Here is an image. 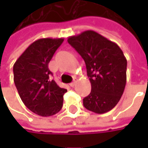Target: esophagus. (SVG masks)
I'll return each mask as SVG.
<instances>
[{"label":"esophagus","instance_id":"obj_1","mask_svg":"<svg viewBox=\"0 0 148 148\" xmlns=\"http://www.w3.org/2000/svg\"><path fill=\"white\" fill-rule=\"evenodd\" d=\"M75 84H76V81H74V82L70 83V86H71V87H74V86H75Z\"/></svg>","mask_w":148,"mask_h":148}]
</instances>
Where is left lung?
Wrapping results in <instances>:
<instances>
[{"label":"left lung","instance_id":"left-lung-1","mask_svg":"<svg viewBox=\"0 0 148 148\" xmlns=\"http://www.w3.org/2000/svg\"><path fill=\"white\" fill-rule=\"evenodd\" d=\"M84 59L92 91L84 98L86 109L97 114L112 110L119 102L127 80V60L119 46L94 31L68 38Z\"/></svg>","mask_w":148,"mask_h":148}]
</instances>
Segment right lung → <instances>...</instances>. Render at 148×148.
<instances>
[{
	"mask_svg": "<svg viewBox=\"0 0 148 148\" xmlns=\"http://www.w3.org/2000/svg\"><path fill=\"white\" fill-rule=\"evenodd\" d=\"M63 38H41L30 45L14 65V80L24 104L33 113L50 116L59 112L66 89L49 79V62Z\"/></svg>",
	"mask_w": 148,
	"mask_h": 148,
	"instance_id": "1",
	"label": "right lung"
}]
</instances>
